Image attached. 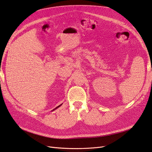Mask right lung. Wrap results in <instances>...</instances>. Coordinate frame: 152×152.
I'll return each instance as SVG.
<instances>
[{"label": "right lung", "instance_id": "right-lung-1", "mask_svg": "<svg viewBox=\"0 0 152 152\" xmlns=\"http://www.w3.org/2000/svg\"><path fill=\"white\" fill-rule=\"evenodd\" d=\"M61 104H60V105H59V106H58V107H56V108H54V110H52V111H53V110H55V109H56V108H58V107H60V106H61Z\"/></svg>", "mask_w": 152, "mask_h": 152}]
</instances>
